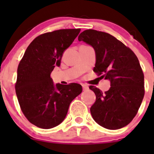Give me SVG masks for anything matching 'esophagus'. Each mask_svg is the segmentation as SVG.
<instances>
[{
	"instance_id": "34e87169",
	"label": "esophagus",
	"mask_w": 154,
	"mask_h": 154,
	"mask_svg": "<svg viewBox=\"0 0 154 154\" xmlns=\"http://www.w3.org/2000/svg\"><path fill=\"white\" fill-rule=\"evenodd\" d=\"M82 86H83V90H87V89H88V86H87V85L83 84V85H82Z\"/></svg>"
}]
</instances>
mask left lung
Segmentation results:
<instances>
[{
	"mask_svg": "<svg viewBox=\"0 0 154 154\" xmlns=\"http://www.w3.org/2000/svg\"><path fill=\"white\" fill-rule=\"evenodd\" d=\"M94 48L96 63L93 71L110 80L108 91L90 86L96 100L90 108L94 120L109 130L130 124L137 114L144 95V74L136 54L107 32L86 29L78 36Z\"/></svg>",
	"mask_w": 154,
	"mask_h": 154,
	"instance_id": "1",
	"label": "left lung"
}]
</instances>
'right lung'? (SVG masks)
I'll use <instances>...</instances> for the list:
<instances>
[{
  "instance_id": "right-lung-1",
  "label": "right lung",
  "mask_w": 154,
  "mask_h": 154,
  "mask_svg": "<svg viewBox=\"0 0 154 154\" xmlns=\"http://www.w3.org/2000/svg\"><path fill=\"white\" fill-rule=\"evenodd\" d=\"M80 29H63L39 35L29 45L17 71L15 92L27 120L39 128L51 129L63 122L70 103L82 92L81 85L54 86L51 74L60 66L65 50Z\"/></svg>"
}]
</instances>
